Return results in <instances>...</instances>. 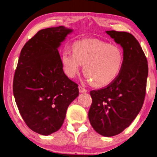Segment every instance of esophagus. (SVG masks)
Masks as SVG:
<instances>
[{
    "instance_id": "obj_1",
    "label": "esophagus",
    "mask_w": 157,
    "mask_h": 157,
    "mask_svg": "<svg viewBox=\"0 0 157 157\" xmlns=\"http://www.w3.org/2000/svg\"><path fill=\"white\" fill-rule=\"evenodd\" d=\"M79 92L80 93H86L87 92V90L85 89V88H82V86H79Z\"/></svg>"
}]
</instances>
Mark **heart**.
<instances>
[{
    "label": "heart",
    "instance_id": "obj_1",
    "mask_svg": "<svg viewBox=\"0 0 157 157\" xmlns=\"http://www.w3.org/2000/svg\"><path fill=\"white\" fill-rule=\"evenodd\" d=\"M73 51H64L62 54L65 74L73 78L84 65V75L96 87L110 84L123 67L124 56L121 48L100 40L77 41L73 45Z\"/></svg>",
    "mask_w": 157,
    "mask_h": 157
}]
</instances>
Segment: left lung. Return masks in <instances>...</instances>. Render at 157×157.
Segmentation results:
<instances>
[{
  "instance_id": "8db88e82",
  "label": "left lung",
  "mask_w": 157,
  "mask_h": 157,
  "mask_svg": "<svg viewBox=\"0 0 157 157\" xmlns=\"http://www.w3.org/2000/svg\"><path fill=\"white\" fill-rule=\"evenodd\" d=\"M106 33L123 49L124 65L119 76L106 88L90 92L93 102L88 119L99 135L113 136L123 132L140 112L148 66L140 44L132 34L113 30Z\"/></svg>"
}]
</instances>
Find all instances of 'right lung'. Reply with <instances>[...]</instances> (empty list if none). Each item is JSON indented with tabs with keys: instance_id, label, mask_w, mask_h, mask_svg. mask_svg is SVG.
I'll return each instance as SVG.
<instances>
[{
	"instance_id": "1",
	"label": "right lung",
	"mask_w": 157,
	"mask_h": 157,
	"mask_svg": "<svg viewBox=\"0 0 157 157\" xmlns=\"http://www.w3.org/2000/svg\"><path fill=\"white\" fill-rule=\"evenodd\" d=\"M72 29L59 26L39 31L22 48L13 92L22 119L31 130L49 135L63 124L78 84L65 75L58 48Z\"/></svg>"
}]
</instances>
